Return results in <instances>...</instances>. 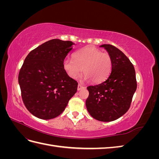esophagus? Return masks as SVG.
I'll return each mask as SVG.
<instances>
[{"instance_id":"obj_1","label":"esophagus","mask_w":159,"mask_h":159,"mask_svg":"<svg viewBox=\"0 0 159 159\" xmlns=\"http://www.w3.org/2000/svg\"><path fill=\"white\" fill-rule=\"evenodd\" d=\"M82 88H84V86L81 85V84H78V91H79V90H81Z\"/></svg>"}]
</instances>
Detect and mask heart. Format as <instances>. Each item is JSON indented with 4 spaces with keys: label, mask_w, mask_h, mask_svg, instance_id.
I'll use <instances>...</instances> for the list:
<instances>
[{
    "label": "heart",
    "mask_w": 159,
    "mask_h": 159,
    "mask_svg": "<svg viewBox=\"0 0 159 159\" xmlns=\"http://www.w3.org/2000/svg\"><path fill=\"white\" fill-rule=\"evenodd\" d=\"M63 68L71 79L75 80L81 74L84 80L94 84L102 82L107 78L112 69L111 57L93 46H88L74 54V60L67 58L63 61Z\"/></svg>",
    "instance_id": "1"
}]
</instances>
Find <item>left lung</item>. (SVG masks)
<instances>
[{"label": "left lung", "instance_id": "left-lung-1", "mask_svg": "<svg viewBox=\"0 0 159 159\" xmlns=\"http://www.w3.org/2000/svg\"><path fill=\"white\" fill-rule=\"evenodd\" d=\"M111 57L112 69L102 83L87 88L85 105L92 117L103 122L113 121L129 110L137 89L135 70L123 53L112 45L103 44Z\"/></svg>", "mask_w": 159, "mask_h": 159}]
</instances>
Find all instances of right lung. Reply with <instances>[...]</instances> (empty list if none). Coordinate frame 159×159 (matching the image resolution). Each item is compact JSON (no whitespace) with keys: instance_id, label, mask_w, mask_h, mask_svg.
Segmentation results:
<instances>
[{"instance_id":"add662e5","label":"right lung","mask_w":159,"mask_h":159,"mask_svg":"<svg viewBox=\"0 0 159 159\" xmlns=\"http://www.w3.org/2000/svg\"><path fill=\"white\" fill-rule=\"evenodd\" d=\"M75 44L53 39L28 54L18 74L24 104L35 117L51 119L64 111L78 89L66 74L63 61Z\"/></svg>"}]
</instances>
